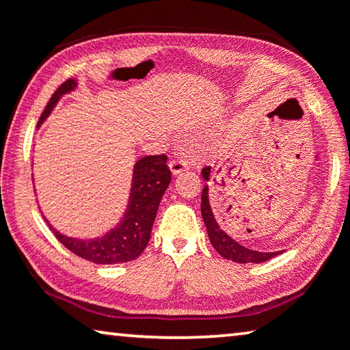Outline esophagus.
I'll return each mask as SVG.
<instances>
[{"mask_svg": "<svg viewBox=\"0 0 350 350\" xmlns=\"http://www.w3.org/2000/svg\"><path fill=\"white\" fill-rule=\"evenodd\" d=\"M170 170H171V173H173L174 176L176 174H180L182 171L188 170V163L182 157H174L170 162Z\"/></svg>", "mask_w": 350, "mask_h": 350, "instance_id": "esophagus-1", "label": "esophagus"}]
</instances>
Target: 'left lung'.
<instances>
[{
    "instance_id": "1",
    "label": "left lung",
    "mask_w": 350,
    "mask_h": 350,
    "mask_svg": "<svg viewBox=\"0 0 350 350\" xmlns=\"http://www.w3.org/2000/svg\"><path fill=\"white\" fill-rule=\"evenodd\" d=\"M210 173H212V166H205V168L201 171V176L205 182L210 180ZM201 213H202L204 224L207 227L208 240L215 247V251L218 252L221 257L232 260V262L235 263H262L284 252V251H277V252L254 251V249H249L246 246L240 245V243L235 241L226 230L221 229V226L218 224V221H216L213 215L212 205H210L208 185H204L202 188Z\"/></svg>"
}]
</instances>
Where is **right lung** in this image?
Returning <instances> with one entry per match:
<instances>
[{"mask_svg":"<svg viewBox=\"0 0 350 350\" xmlns=\"http://www.w3.org/2000/svg\"><path fill=\"white\" fill-rule=\"evenodd\" d=\"M76 88V79L65 81L49 99L40 120H38V126L53 112L59 99L66 93L75 92ZM170 182L171 171L166 166V155H146V157L137 160L134 171H132L129 199H127L123 218L101 237H68L54 229L45 216L43 218L46 219L49 229L54 232L55 238L68 251L76 254L77 257L98 265H118L131 262V260H135L148 246L159 204L162 201V196L165 195Z\"/></svg>","mask_w":350,"mask_h":350,"instance_id":"1","label":"right lung"}]
</instances>
